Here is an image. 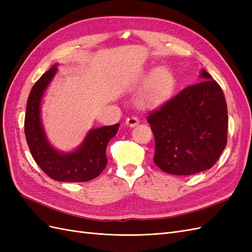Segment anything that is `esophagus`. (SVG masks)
I'll return each mask as SVG.
<instances>
[{
  "instance_id": "esophagus-1",
  "label": "esophagus",
  "mask_w": 252,
  "mask_h": 252,
  "mask_svg": "<svg viewBox=\"0 0 252 252\" xmlns=\"http://www.w3.org/2000/svg\"><path fill=\"white\" fill-rule=\"evenodd\" d=\"M140 123V120L139 118H136L135 116H132V117H129L126 119V125L130 126V127H134Z\"/></svg>"
}]
</instances>
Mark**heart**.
Segmentation results:
<instances>
[{"instance_id": "obj_1", "label": "heart", "mask_w": 252, "mask_h": 252, "mask_svg": "<svg viewBox=\"0 0 252 252\" xmlns=\"http://www.w3.org/2000/svg\"><path fill=\"white\" fill-rule=\"evenodd\" d=\"M174 78L166 67H158L150 73L141 94V102L145 106H157L165 102L172 94Z\"/></svg>"}]
</instances>
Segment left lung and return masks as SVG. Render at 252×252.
Returning <instances> with one entry per match:
<instances>
[{"label": "left lung", "instance_id": "obj_1", "mask_svg": "<svg viewBox=\"0 0 252 252\" xmlns=\"http://www.w3.org/2000/svg\"><path fill=\"white\" fill-rule=\"evenodd\" d=\"M188 86L147 117L156 140L154 161L164 172L190 175L210 169L227 144L224 93L203 69Z\"/></svg>", "mask_w": 252, "mask_h": 252}]
</instances>
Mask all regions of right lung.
I'll return each instance as SVG.
<instances>
[{"instance_id":"obj_1","label":"right lung","mask_w":252,"mask_h":252,"mask_svg":"<svg viewBox=\"0 0 252 252\" xmlns=\"http://www.w3.org/2000/svg\"><path fill=\"white\" fill-rule=\"evenodd\" d=\"M57 71V65H53L30 91L25 114L26 141L33 159L49 178L59 182H87L105 169L107 165L106 147L117 134L120 124L91 129L74 151L61 152L53 148L42 124L41 102Z\"/></svg>"}]
</instances>
